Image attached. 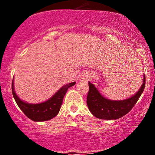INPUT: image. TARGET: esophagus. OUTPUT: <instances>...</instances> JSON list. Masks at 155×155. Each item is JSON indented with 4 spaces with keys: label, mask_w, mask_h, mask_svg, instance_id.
Returning a JSON list of instances; mask_svg holds the SVG:
<instances>
[{
    "label": "esophagus",
    "mask_w": 155,
    "mask_h": 155,
    "mask_svg": "<svg viewBox=\"0 0 155 155\" xmlns=\"http://www.w3.org/2000/svg\"><path fill=\"white\" fill-rule=\"evenodd\" d=\"M81 79L84 80V81H89L90 79V76H89L88 73H84L81 76Z\"/></svg>",
    "instance_id": "obj_1"
}]
</instances>
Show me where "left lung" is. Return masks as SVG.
<instances>
[{
	"label": "left lung",
	"instance_id": "left-lung-1",
	"mask_svg": "<svg viewBox=\"0 0 155 155\" xmlns=\"http://www.w3.org/2000/svg\"><path fill=\"white\" fill-rule=\"evenodd\" d=\"M143 84L140 90L131 97L123 101H111L105 98L99 92L95 85L89 81V92L87 97V104L90 111L95 117L102 120H117L121 118L132 109L145 87V76Z\"/></svg>",
	"mask_w": 155,
	"mask_h": 155
}]
</instances>
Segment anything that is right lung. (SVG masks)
Instances as JSON below:
<instances>
[{"label":"right lung","instance_id":"add662e5","mask_svg":"<svg viewBox=\"0 0 155 155\" xmlns=\"http://www.w3.org/2000/svg\"><path fill=\"white\" fill-rule=\"evenodd\" d=\"M75 84L76 82H71L64 85L51 98L45 102L37 104H31L24 102L19 98L18 96L15 93L13 79L12 86V94L19 108L28 118L35 122H44V121L51 120L58 115L68 89L75 85Z\"/></svg>","mask_w":155,"mask_h":155}]
</instances>
